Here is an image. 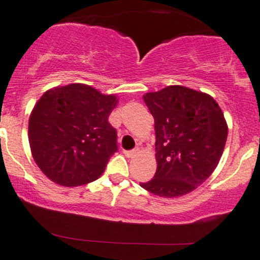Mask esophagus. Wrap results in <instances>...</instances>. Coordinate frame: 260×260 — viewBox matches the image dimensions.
Here are the masks:
<instances>
[{
	"label": "esophagus",
	"mask_w": 260,
	"mask_h": 260,
	"mask_svg": "<svg viewBox=\"0 0 260 260\" xmlns=\"http://www.w3.org/2000/svg\"><path fill=\"white\" fill-rule=\"evenodd\" d=\"M138 153V149H133V150H128V151H124V155L128 157H133L136 156V154Z\"/></svg>",
	"instance_id": "esophagus-1"
}]
</instances>
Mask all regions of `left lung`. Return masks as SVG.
Listing matches in <instances>:
<instances>
[{
	"instance_id": "1",
	"label": "left lung",
	"mask_w": 260,
	"mask_h": 260,
	"mask_svg": "<svg viewBox=\"0 0 260 260\" xmlns=\"http://www.w3.org/2000/svg\"><path fill=\"white\" fill-rule=\"evenodd\" d=\"M155 121L156 172L140 183L155 196L176 198L201 186L219 164L228 139V123L209 94L169 85L143 95Z\"/></svg>"
}]
</instances>
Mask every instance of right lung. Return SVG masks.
I'll return each instance as SVG.
<instances>
[{"mask_svg":"<svg viewBox=\"0 0 260 260\" xmlns=\"http://www.w3.org/2000/svg\"><path fill=\"white\" fill-rule=\"evenodd\" d=\"M115 94L73 83L45 91L29 117L32 159L55 183L76 187L98 180L117 150L109 116Z\"/></svg>","mask_w":260,"mask_h":260,"instance_id":"obj_1","label":"right lung"}]
</instances>
